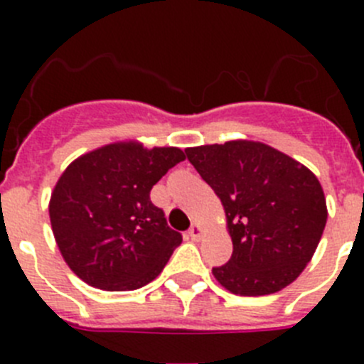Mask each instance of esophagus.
I'll return each instance as SVG.
<instances>
[{"label": "esophagus", "instance_id": "obj_1", "mask_svg": "<svg viewBox=\"0 0 364 364\" xmlns=\"http://www.w3.org/2000/svg\"><path fill=\"white\" fill-rule=\"evenodd\" d=\"M200 235H202V228L198 226L197 222H193L191 228L188 230V237L191 240H198V239H200Z\"/></svg>", "mask_w": 364, "mask_h": 364}]
</instances>
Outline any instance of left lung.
Listing matches in <instances>:
<instances>
[{"label":"left lung","mask_w":364,"mask_h":364,"mask_svg":"<svg viewBox=\"0 0 364 364\" xmlns=\"http://www.w3.org/2000/svg\"><path fill=\"white\" fill-rule=\"evenodd\" d=\"M186 156L220 198L233 240L213 275L235 295H269L306 268L326 226V200L314 173L260 142L188 147Z\"/></svg>","instance_id":"1"}]
</instances>
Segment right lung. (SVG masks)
I'll return each instance as SVG.
<instances>
[{"instance_id": "obj_1", "label": "right lung", "mask_w": 364, "mask_h": 364, "mask_svg": "<svg viewBox=\"0 0 364 364\" xmlns=\"http://www.w3.org/2000/svg\"><path fill=\"white\" fill-rule=\"evenodd\" d=\"M186 159L178 147L111 144L83 154L58 180L49 204L58 247L87 284L142 288L164 269L182 235L167 226L151 189Z\"/></svg>"}]
</instances>
